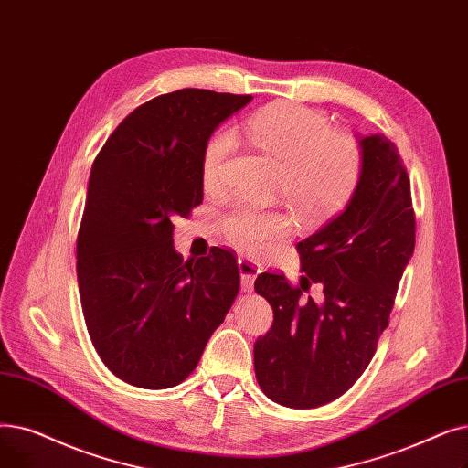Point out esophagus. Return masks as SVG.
Instances as JSON below:
<instances>
[{"label":"esophagus","mask_w":468,"mask_h":468,"mask_svg":"<svg viewBox=\"0 0 468 468\" xmlns=\"http://www.w3.org/2000/svg\"><path fill=\"white\" fill-rule=\"evenodd\" d=\"M238 266H239V274H241V289L243 292H253V282L257 278V274L261 272V266L246 257L238 259Z\"/></svg>","instance_id":"1"}]
</instances>
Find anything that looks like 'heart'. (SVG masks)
<instances>
[{
	"label": "heart",
	"mask_w": 468,
	"mask_h": 468,
	"mask_svg": "<svg viewBox=\"0 0 468 468\" xmlns=\"http://www.w3.org/2000/svg\"><path fill=\"white\" fill-rule=\"evenodd\" d=\"M248 135L283 169L285 202L306 217L343 207L362 179V148L346 133H333L329 118L301 104L264 108L246 122ZM236 150L232 129H220L202 154V181L218 188ZM222 230L243 253L257 255L287 230V218L276 211L236 206L222 217Z\"/></svg>",
	"instance_id": "b5f03b06"
}]
</instances>
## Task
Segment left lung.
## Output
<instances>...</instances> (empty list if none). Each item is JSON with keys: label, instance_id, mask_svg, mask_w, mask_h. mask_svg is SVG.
I'll list each match as a JSON object with an SVG mask.
<instances>
[{"label": "left lung", "instance_id": "left-lung-1", "mask_svg": "<svg viewBox=\"0 0 468 468\" xmlns=\"http://www.w3.org/2000/svg\"><path fill=\"white\" fill-rule=\"evenodd\" d=\"M362 179L346 209L297 243L303 276L262 272L255 292L274 310L257 339L255 377L272 402L313 410L343 396L369 366L388 325L398 283L415 250L406 165L383 135L360 139ZM323 287L324 303L306 298Z\"/></svg>", "mask_w": 468, "mask_h": 468}]
</instances>
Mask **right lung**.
Returning a JSON list of instances; mask_svg holds the SVG:
<instances>
[{"label":"right lung","mask_w":468,"mask_h":468,"mask_svg":"<svg viewBox=\"0 0 468 468\" xmlns=\"http://www.w3.org/2000/svg\"><path fill=\"white\" fill-rule=\"evenodd\" d=\"M250 95L179 89L114 129L97 154L76 239L89 337L118 379L148 390L181 385L239 292L232 253L185 261L173 222L202 204V154Z\"/></svg>","instance_id":"add662e5"}]
</instances>
